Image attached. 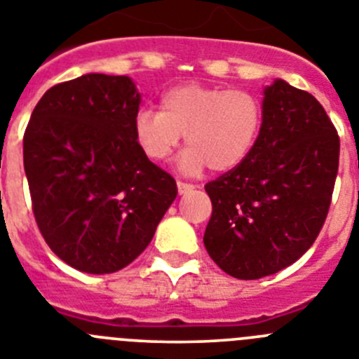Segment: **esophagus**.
Wrapping results in <instances>:
<instances>
[{
    "label": "esophagus",
    "instance_id": "obj_1",
    "mask_svg": "<svg viewBox=\"0 0 359 359\" xmlns=\"http://www.w3.org/2000/svg\"><path fill=\"white\" fill-rule=\"evenodd\" d=\"M177 189H179V195H186V193L193 191L195 189V186L193 184H187V182H177Z\"/></svg>",
    "mask_w": 359,
    "mask_h": 359
}]
</instances>
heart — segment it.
Masks as SVG:
<instances>
[{
	"label": "heart",
	"instance_id": "1",
	"mask_svg": "<svg viewBox=\"0 0 359 359\" xmlns=\"http://www.w3.org/2000/svg\"><path fill=\"white\" fill-rule=\"evenodd\" d=\"M263 107L243 89L182 83L161 96L159 111L143 109L134 118V140L147 159L163 163L179 148L182 135L189 147L179 170L196 175L205 166L229 172L240 166L256 144Z\"/></svg>",
	"mask_w": 359,
	"mask_h": 359
}]
</instances>
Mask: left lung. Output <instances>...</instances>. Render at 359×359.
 <instances>
[{
	"label": "left lung",
	"instance_id": "1",
	"mask_svg": "<svg viewBox=\"0 0 359 359\" xmlns=\"http://www.w3.org/2000/svg\"><path fill=\"white\" fill-rule=\"evenodd\" d=\"M247 159L205 184L212 202L203 245L225 273L261 279L295 263L325 222L340 140L318 100L276 79Z\"/></svg>",
	"mask_w": 359,
	"mask_h": 359
}]
</instances>
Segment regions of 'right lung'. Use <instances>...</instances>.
<instances>
[{"instance_id":"obj_1","label":"right lung","mask_w":359,"mask_h":359,"mask_svg":"<svg viewBox=\"0 0 359 359\" xmlns=\"http://www.w3.org/2000/svg\"><path fill=\"white\" fill-rule=\"evenodd\" d=\"M130 76L87 73L57 83L32 112L22 161L39 231L86 273H112L150 245L177 196L172 175L141 154Z\"/></svg>"}]
</instances>
